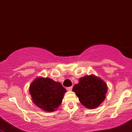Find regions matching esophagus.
<instances>
[{
	"label": "esophagus",
	"instance_id": "34e87169",
	"mask_svg": "<svg viewBox=\"0 0 132 132\" xmlns=\"http://www.w3.org/2000/svg\"><path fill=\"white\" fill-rule=\"evenodd\" d=\"M72 89V86H70V87H66V90H71Z\"/></svg>",
	"mask_w": 132,
	"mask_h": 132
}]
</instances>
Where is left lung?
Masks as SVG:
<instances>
[{
  "mask_svg": "<svg viewBox=\"0 0 132 132\" xmlns=\"http://www.w3.org/2000/svg\"><path fill=\"white\" fill-rule=\"evenodd\" d=\"M72 90L78 97L80 102L90 109L97 107L104 101L107 87L101 79L91 75L80 79Z\"/></svg>",
  "mask_w": 132,
  "mask_h": 132,
  "instance_id": "left-lung-1",
  "label": "left lung"
}]
</instances>
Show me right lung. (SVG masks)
<instances>
[{
  "instance_id": "right-lung-1",
  "label": "right lung",
  "mask_w": 132,
  "mask_h": 132,
  "mask_svg": "<svg viewBox=\"0 0 132 132\" xmlns=\"http://www.w3.org/2000/svg\"><path fill=\"white\" fill-rule=\"evenodd\" d=\"M66 89L51 79L38 78L30 86L33 102L46 112H53L61 104Z\"/></svg>"
}]
</instances>
